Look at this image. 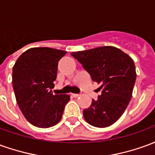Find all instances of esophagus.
Segmentation results:
<instances>
[{
	"label": "esophagus",
	"instance_id": "esophagus-1",
	"mask_svg": "<svg viewBox=\"0 0 155 155\" xmlns=\"http://www.w3.org/2000/svg\"><path fill=\"white\" fill-rule=\"evenodd\" d=\"M71 95H72V96H73V97H74V98H77V97H79V96H80L81 94H71Z\"/></svg>",
	"mask_w": 155,
	"mask_h": 155
}]
</instances>
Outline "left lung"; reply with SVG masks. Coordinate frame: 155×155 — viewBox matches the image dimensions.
Returning a JSON list of instances; mask_svg holds the SVG:
<instances>
[{"mask_svg":"<svg viewBox=\"0 0 155 155\" xmlns=\"http://www.w3.org/2000/svg\"><path fill=\"white\" fill-rule=\"evenodd\" d=\"M92 81L101 84V94L83 111L85 121L97 128L110 126L120 119L130 103L136 80L134 61L114 46H101L72 52Z\"/></svg>","mask_w":155,"mask_h":155,"instance_id":"1","label":"left lung"}]
</instances>
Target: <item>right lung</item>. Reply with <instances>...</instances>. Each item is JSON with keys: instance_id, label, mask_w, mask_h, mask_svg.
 I'll use <instances>...</instances> for the list:
<instances>
[{"instance_id": "1", "label": "right lung", "mask_w": 155, "mask_h": 155, "mask_svg": "<svg viewBox=\"0 0 155 155\" xmlns=\"http://www.w3.org/2000/svg\"><path fill=\"white\" fill-rule=\"evenodd\" d=\"M66 51L36 47L25 51L13 66L12 83L15 100L23 115L39 128L60 122L69 94H53L58 61Z\"/></svg>"}]
</instances>
